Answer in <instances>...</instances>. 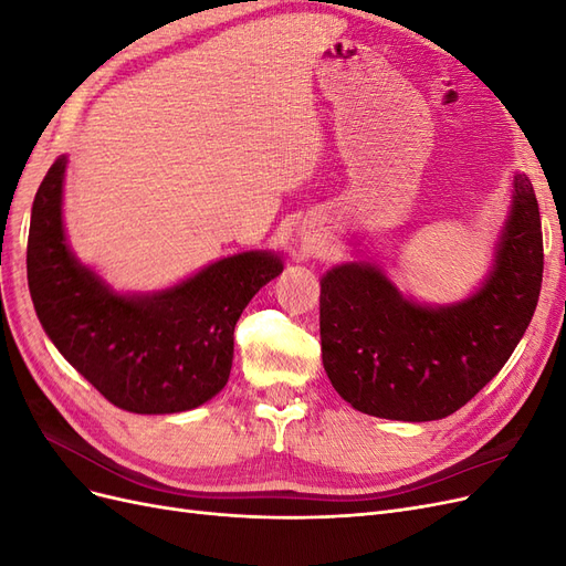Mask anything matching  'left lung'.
Returning a JSON list of instances; mask_svg holds the SVG:
<instances>
[{
	"label": "left lung",
	"instance_id": "8db88e82",
	"mask_svg": "<svg viewBox=\"0 0 566 566\" xmlns=\"http://www.w3.org/2000/svg\"><path fill=\"white\" fill-rule=\"evenodd\" d=\"M512 210L486 283L430 310L370 264L321 281V354L333 387L361 413L424 422L455 413L495 378L536 312L543 233L534 186L515 177Z\"/></svg>",
	"mask_w": 566,
	"mask_h": 566
}]
</instances>
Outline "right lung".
<instances>
[{
  "label": "right lung",
  "instance_id": "1",
  "mask_svg": "<svg viewBox=\"0 0 566 566\" xmlns=\"http://www.w3.org/2000/svg\"><path fill=\"white\" fill-rule=\"evenodd\" d=\"M56 158L32 202L28 285L44 333L80 375L129 413L191 410L229 382L233 331L248 302L283 271L243 252L146 297L115 295L65 245Z\"/></svg>",
  "mask_w": 566,
  "mask_h": 566
}]
</instances>
